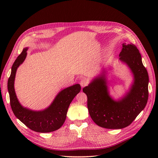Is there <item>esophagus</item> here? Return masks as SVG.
Returning <instances> with one entry per match:
<instances>
[{"mask_svg":"<svg viewBox=\"0 0 158 158\" xmlns=\"http://www.w3.org/2000/svg\"><path fill=\"white\" fill-rule=\"evenodd\" d=\"M80 84L81 85V86L84 87V86H85V85H87L88 84V81L86 79L82 78V79H81V80L80 81Z\"/></svg>","mask_w":158,"mask_h":158,"instance_id":"1","label":"esophagus"}]
</instances>
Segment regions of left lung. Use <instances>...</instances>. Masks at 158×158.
Instances as JSON below:
<instances>
[{
	"instance_id": "left-lung-1",
	"label": "left lung",
	"mask_w": 158,
	"mask_h": 158,
	"mask_svg": "<svg viewBox=\"0 0 158 158\" xmlns=\"http://www.w3.org/2000/svg\"><path fill=\"white\" fill-rule=\"evenodd\" d=\"M119 60L127 64L134 77L130 90L121 99L115 101L109 95L105 70L83 88L91 118L98 126L109 129L130 125L144 109L148 99L149 77L137 47L124 43Z\"/></svg>"
}]
</instances>
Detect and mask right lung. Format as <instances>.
<instances>
[{
  "instance_id": "obj_1",
  "label": "right lung",
  "mask_w": 158,
  "mask_h": 158,
  "mask_svg": "<svg viewBox=\"0 0 158 158\" xmlns=\"http://www.w3.org/2000/svg\"><path fill=\"white\" fill-rule=\"evenodd\" d=\"M27 48L23 49L14 62L8 80V90L12 111L19 120L31 130L37 132H50L58 130L63 125L70 103L81 89L77 84L60 92L49 107L43 111H32L23 107L18 102L14 90V80L17 69L24 61Z\"/></svg>"
}]
</instances>
